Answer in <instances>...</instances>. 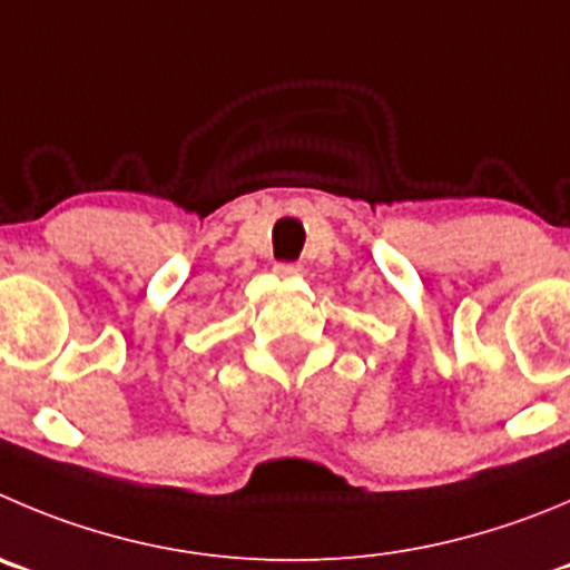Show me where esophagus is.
Wrapping results in <instances>:
<instances>
[{"instance_id": "1", "label": "esophagus", "mask_w": 570, "mask_h": 570, "mask_svg": "<svg viewBox=\"0 0 570 570\" xmlns=\"http://www.w3.org/2000/svg\"><path fill=\"white\" fill-rule=\"evenodd\" d=\"M273 273L278 275L281 281H292V278H301V273H303V269L297 267V264H275V267H273Z\"/></svg>"}]
</instances>
